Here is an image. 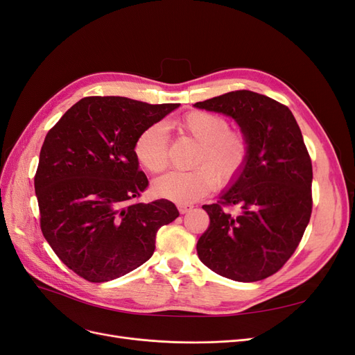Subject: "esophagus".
I'll return each instance as SVG.
<instances>
[{
  "label": "esophagus",
  "instance_id": "1",
  "mask_svg": "<svg viewBox=\"0 0 355 355\" xmlns=\"http://www.w3.org/2000/svg\"><path fill=\"white\" fill-rule=\"evenodd\" d=\"M178 209L182 214H184V213L191 211L192 209H194V206H192V204H178Z\"/></svg>",
  "mask_w": 355,
  "mask_h": 355
}]
</instances>
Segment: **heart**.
<instances>
[{"label": "heart", "mask_w": 355, "mask_h": 355, "mask_svg": "<svg viewBox=\"0 0 355 355\" xmlns=\"http://www.w3.org/2000/svg\"><path fill=\"white\" fill-rule=\"evenodd\" d=\"M178 128L198 142L189 171H170L154 182L159 197L188 204L207 196L216 182L227 187L237 180L250 155V139L243 130L230 128L227 118L209 111H191L178 120ZM135 157L151 175L168 167L167 133L163 123H155L137 136Z\"/></svg>", "instance_id": "1"}]
</instances>
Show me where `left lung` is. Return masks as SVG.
<instances>
[{
  "label": "left lung",
  "instance_id": "1",
  "mask_svg": "<svg viewBox=\"0 0 355 355\" xmlns=\"http://www.w3.org/2000/svg\"><path fill=\"white\" fill-rule=\"evenodd\" d=\"M196 106L232 116L250 139L240 178L218 202L202 206L210 223L197 243L198 257L231 280H263L292 257L313 211V164L302 133L286 105L250 90Z\"/></svg>",
  "mask_w": 355,
  "mask_h": 355
}]
</instances>
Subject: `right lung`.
<instances>
[{"instance_id": "right-lung-1", "label": "right lung", "mask_w": 355, "mask_h": 355, "mask_svg": "<svg viewBox=\"0 0 355 355\" xmlns=\"http://www.w3.org/2000/svg\"><path fill=\"white\" fill-rule=\"evenodd\" d=\"M178 106L89 96L49 130L34 178L40 227L84 280L136 270L153 256L157 231L179 216L168 200L139 202L149 182L133 151L137 136Z\"/></svg>"}]
</instances>
